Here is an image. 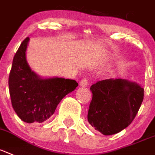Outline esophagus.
Here are the masks:
<instances>
[{
  "instance_id": "obj_1",
  "label": "esophagus",
  "mask_w": 155,
  "mask_h": 155,
  "mask_svg": "<svg viewBox=\"0 0 155 155\" xmlns=\"http://www.w3.org/2000/svg\"><path fill=\"white\" fill-rule=\"evenodd\" d=\"M87 85H88V81H87V79L84 78V79H82V80H81L80 86L86 87Z\"/></svg>"
}]
</instances>
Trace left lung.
I'll list each match as a JSON object with an SVG mask.
<instances>
[{
	"label": "left lung",
	"mask_w": 155,
	"mask_h": 155,
	"mask_svg": "<svg viewBox=\"0 0 155 155\" xmlns=\"http://www.w3.org/2000/svg\"><path fill=\"white\" fill-rule=\"evenodd\" d=\"M90 90L88 121L104 135H114L131 124L143 101V88L126 79L100 81Z\"/></svg>",
	"instance_id": "1"
}]
</instances>
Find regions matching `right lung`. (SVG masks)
<instances>
[{
    "label": "right lung",
    "mask_w": 155,
    "mask_h": 155,
    "mask_svg": "<svg viewBox=\"0 0 155 155\" xmlns=\"http://www.w3.org/2000/svg\"><path fill=\"white\" fill-rule=\"evenodd\" d=\"M27 37L13 58L8 78L12 105L24 122L43 123L54 113L58 104L78 85L71 79L43 78L32 71L27 62Z\"/></svg>",
    "instance_id": "right-lung-1"
}]
</instances>
